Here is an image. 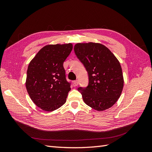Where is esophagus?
<instances>
[{
    "instance_id": "obj_1",
    "label": "esophagus",
    "mask_w": 152,
    "mask_h": 152,
    "mask_svg": "<svg viewBox=\"0 0 152 152\" xmlns=\"http://www.w3.org/2000/svg\"><path fill=\"white\" fill-rule=\"evenodd\" d=\"M73 84H74V85H75V86H78V84H79V80H74V81H73Z\"/></svg>"
}]
</instances>
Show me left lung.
<instances>
[{"mask_svg": "<svg viewBox=\"0 0 152 152\" xmlns=\"http://www.w3.org/2000/svg\"><path fill=\"white\" fill-rule=\"evenodd\" d=\"M74 50L89 75L88 86L78 88L84 103L97 111L111 108L120 98L124 87L120 62L100 43H77Z\"/></svg>", "mask_w": 152, "mask_h": 152, "instance_id": "left-lung-1", "label": "left lung"}]
</instances>
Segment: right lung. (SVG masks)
<instances>
[{"mask_svg": "<svg viewBox=\"0 0 152 152\" xmlns=\"http://www.w3.org/2000/svg\"><path fill=\"white\" fill-rule=\"evenodd\" d=\"M72 49V43L45 45L30 62L26 88L32 102L41 110L52 112L65 103L71 88L63 63Z\"/></svg>", "mask_w": 152, "mask_h": 152, "instance_id": "add662e5", "label": "right lung"}]
</instances>
